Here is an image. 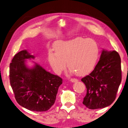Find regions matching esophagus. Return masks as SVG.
Returning <instances> with one entry per match:
<instances>
[{"mask_svg": "<svg viewBox=\"0 0 128 128\" xmlns=\"http://www.w3.org/2000/svg\"><path fill=\"white\" fill-rule=\"evenodd\" d=\"M70 81L72 82H77L78 81V80L76 78H71Z\"/></svg>", "mask_w": 128, "mask_h": 128, "instance_id": "1", "label": "esophagus"}]
</instances>
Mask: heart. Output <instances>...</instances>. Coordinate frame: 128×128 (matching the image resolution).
Returning a JSON list of instances; mask_svg holds the SVG:
<instances>
[{"instance_id": "obj_1", "label": "heart", "mask_w": 128, "mask_h": 128, "mask_svg": "<svg viewBox=\"0 0 128 128\" xmlns=\"http://www.w3.org/2000/svg\"><path fill=\"white\" fill-rule=\"evenodd\" d=\"M56 52L50 50L48 60L56 74H59L67 66L71 73L88 74L94 68L98 60L99 48L92 39L76 37L66 41H58L54 44Z\"/></svg>"}]
</instances>
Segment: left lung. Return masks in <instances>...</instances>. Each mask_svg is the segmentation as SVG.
Returning <instances> with one entry per match:
<instances>
[{"label": "left lung", "instance_id": "left-lung-1", "mask_svg": "<svg viewBox=\"0 0 128 128\" xmlns=\"http://www.w3.org/2000/svg\"><path fill=\"white\" fill-rule=\"evenodd\" d=\"M81 81L87 88L83 101L86 107L95 110L111 105L115 100L121 82V59L118 52L103 50L94 70Z\"/></svg>", "mask_w": 128, "mask_h": 128}]
</instances>
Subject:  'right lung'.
Segmentation results:
<instances>
[{"instance_id":"obj_1","label":"right lung","mask_w":128,"mask_h":128,"mask_svg":"<svg viewBox=\"0 0 128 128\" xmlns=\"http://www.w3.org/2000/svg\"><path fill=\"white\" fill-rule=\"evenodd\" d=\"M34 58L26 50L14 55L10 65V84L20 106L32 111H46L55 103L62 80L36 62L29 68L26 60Z\"/></svg>"}]
</instances>
